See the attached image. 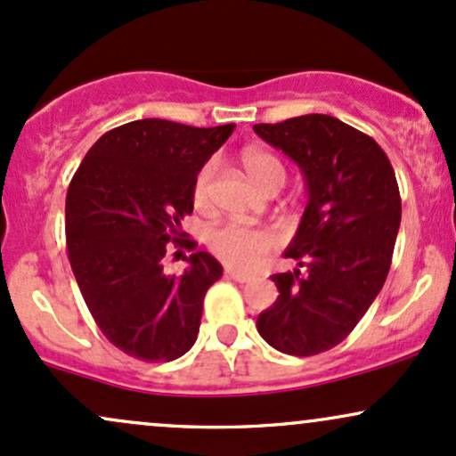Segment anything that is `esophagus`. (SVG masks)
<instances>
[{
    "instance_id": "esophagus-1",
    "label": "esophagus",
    "mask_w": 456,
    "mask_h": 456,
    "mask_svg": "<svg viewBox=\"0 0 456 456\" xmlns=\"http://www.w3.org/2000/svg\"><path fill=\"white\" fill-rule=\"evenodd\" d=\"M224 276H229V279H233V281H238V282L253 281V276H250V274H244V272H238V270H233V268H224Z\"/></svg>"
}]
</instances>
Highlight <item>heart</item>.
<instances>
[{
    "label": "heart",
    "instance_id": "heart-1",
    "mask_svg": "<svg viewBox=\"0 0 456 456\" xmlns=\"http://www.w3.org/2000/svg\"><path fill=\"white\" fill-rule=\"evenodd\" d=\"M246 175L257 184L261 191H272L285 184V167L272 151L259 148H246L240 156ZM216 165L214 160L206 162L199 169L192 184V203L199 210H206L212 199V184ZM281 242L279 233L270 227H253L242 223H223L210 229L208 246L218 259L238 270H255L272 250Z\"/></svg>",
    "mask_w": 456,
    "mask_h": 456
}]
</instances>
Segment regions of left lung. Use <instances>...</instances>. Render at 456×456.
Wrapping results in <instances>:
<instances>
[{
  "mask_svg": "<svg viewBox=\"0 0 456 456\" xmlns=\"http://www.w3.org/2000/svg\"><path fill=\"white\" fill-rule=\"evenodd\" d=\"M300 167L308 203L272 274L279 297L257 317L264 341L289 355L337 347L384 287L401 224V195L386 151L332 115L311 113L253 126Z\"/></svg>",
  "mask_w": 456,
  "mask_h": 456,
  "instance_id": "left-lung-1",
  "label": "left lung"
}]
</instances>
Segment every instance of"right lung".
Masks as SVG:
<instances>
[{"mask_svg": "<svg viewBox=\"0 0 456 456\" xmlns=\"http://www.w3.org/2000/svg\"><path fill=\"white\" fill-rule=\"evenodd\" d=\"M235 124L195 128L137 119L104 133L66 195L68 259L94 322L115 347L145 362H171L197 341L206 291L223 265L182 240L192 184ZM191 250L167 275L168 242ZM177 255V253H175Z\"/></svg>", "mask_w": 456, "mask_h": 456, "instance_id": "1", "label": "right lung"}]
</instances>
